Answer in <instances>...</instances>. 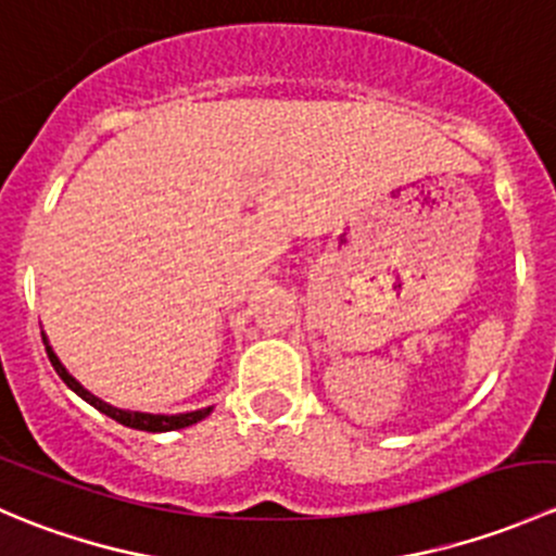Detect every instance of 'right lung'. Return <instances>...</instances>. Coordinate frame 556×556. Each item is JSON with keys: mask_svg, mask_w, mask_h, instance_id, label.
Listing matches in <instances>:
<instances>
[{"mask_svg": "<svg viewBox=\"0 0 556 556\" xmlns=\"http://www.w3.org/2000/svg\"><path fill=\"white\" fill-rule=\"evenodd\" d=\"M42 341H45V352H48L50 363H53L55 374H59V377L64 379V384L70 387L72 392H77V395H80L83 401L91 403L93 408H99V412L106 414V417H110V419H115V422L126 425V428L148 430V433H169V430L190 428V425L201 422V419H206L212 414V406L195 408V412H182V414H150V412H131V408L112 406V403H106L99 395H93V392L88 390V387H83L75 377H72L70 371H66V366L59 361V355H55V352H53V346H50V341H48V336H45V330H42Z\"/></svg>", "mask_w": 556, "mask_h": 556, "instance_id": "1", "label": "right lung"}]
</instances>
